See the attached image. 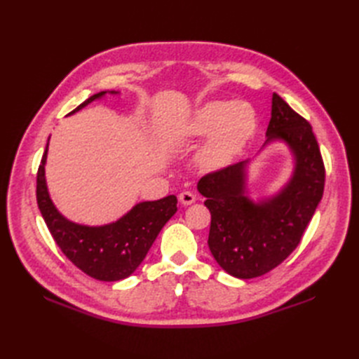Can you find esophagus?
Segmentation results:
<instances>
[{
  "label": "esophagus",
  "mask_w": 359,
  "mask_h": 359,
  "mask_svg": "<svg viewBox=\"0 0 359 359\" xmlns=\"http://www.w3.org/2000/svg\"><path fill=\"white\" fill-rule=\"evenodd\" d=\"M179 201L182 205H185V207H188V205H191L196 202V194L191 193V191H182L179 194Z\"/></svg>",
  "instance_id": "1"
}]
</instances>
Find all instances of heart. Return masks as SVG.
Instances as JSON below:
<instances>
[{"label": "heart", "mask_w": 359, "mask_h": 359, "mask_svg": "<svg viewBox=\"0 0 359 359\" xmlns=\"http://www.w3.org/2000/svg\"><path fill=\"white\" fill-rule=\"evenodd\" d=\"M256 111L247 102L211 100L199 106L174 129L175 140H194L208 135L197 154L203 170H219L228 165L255 135Z\"/></svg>", "instance_id": "1"}]
</instances>
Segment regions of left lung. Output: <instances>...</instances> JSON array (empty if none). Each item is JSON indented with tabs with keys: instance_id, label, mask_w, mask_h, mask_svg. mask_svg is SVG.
<instances>
[{
	"instance_id": "obj_1",
	"label": "left lung",
	"mask_w": 359,
	"mask_h": 359,
	"mask_svg": "<svg viewBox=\"0 0 359 359\" xmlns=\"http://www.w3.org/2000/svg\"><path fill=\"white\" fill-rule=\"evenodd\" d=\"M265 135L262 149L282 142L293 156L292 175L278 193L251 199L247 189L251 160L207 174L197 184L211 212V255L239 279L262 276L285 261L301 242L324 193L325 170L311 126L278 94L271 98Z\"/></svg>"
}]
</instances>
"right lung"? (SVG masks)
Segmentation results:
<instances>
[{"label":"right lung","instance_id":"obj_1","mask_svg":"<svg viewBox=\"0 0 359 359\" xmlns=\"http://www.w3.org/2000/svg\"><path fill=\"white\" fill-rule=\"evenodd\" d=\"M106 94L116 95L118 93L102 90L89 97L71 114L100 100ZM48 147L49 142L36 174V202L53 241L65 256L90 278L112 282L131 276L147 256L160 230L177 211V197L171 194L158 201L139 202L116 222L106 225L75 224L66 219L50 199L44 175Z\"/></svg>","mask_w":359,"mask_h":359}]
</instances>
